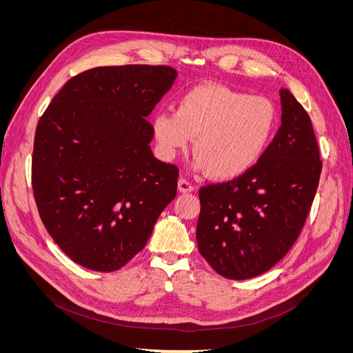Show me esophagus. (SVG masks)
I'll use <instances>...</instances> for the list:
<instances>
[{"mask_svg":"<svg viewBox=\"0 0 353 353\" xmlns=\"http://www.w3.org/2000/svg\"><path fill=\"white\" fill-rule=\"evenodd\" d=\"M178 190H179V193H191V191L194 190V187H193V184L188 183L187 179L181 178L178 181Z\"/></svg>","mask_w":353,"mask_h":353,"instance_id":"obj_1","label":"esophagus"}]
</instances>
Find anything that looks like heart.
<instances>
[{
	"label": "heart",
	"mask_w": 353,
	"mask_h": 353,
	"mask_svg": "<svg viewBox=\"0 0 353 353\" xmlns=\"http://www.w3.org/2000/svg\"><path fill=\"white\" fill-rule=\"evenodd\" d=\"M279 126L272 100L205 83L178 100L175 112H160L154 138L168 157L185 150L196 138L194 168L228 181L249 172L268 152Z\"/></svg>",
	"instance_id": "heart-1"
}]
</instances>
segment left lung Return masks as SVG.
<instances>
[{
	"mask_svg": "<svg viewBox=\"0 0 353 353\" xmlns=\"http://www.w3.org/2000/svg\"><path fill=\"white\" fill-rule=\"evenodd\" d=\"M280 99L281 126L258 165L199 191V250L230 280L253 279L284 258L318 188L323 163L311 119L290 91Z\"/></svg>",
	"mask_w": 353,
	"mask_h": 353,
	"instance_id": "obj_1",
	"label": "left lung"
}]
</instances>
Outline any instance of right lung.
<instances>
[{"mask_svg": "<svg viewBox=\"0 0 353 353\" xmlns=\"http://www.w3.org/2000/svg\"><path fill=\"white\" fill-rule=\"evenodd\" d=\"M176 77L169 66L94 68L69 79L41 116L32 157L38 212L83 268H122L176 196L178 168L153 156L147 122Z\"/></svg>", "mask_w": 353, "mask_h": 353, "instance_id": "1", "label": "right lung"}]
</instances>
